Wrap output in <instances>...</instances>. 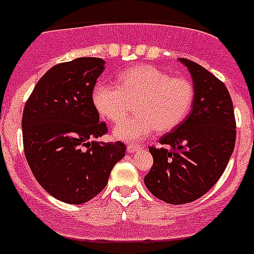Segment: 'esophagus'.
<instances>
[{"label": "esophagus", "instance_id": "1", "mask_svg": "<svg viewBox=\"0 0 254 254\" xmlns=\"http://www.w3.org/2000/svg\"><path fill=\"white\" fill-rule=\"evenodd\" d=\"M143 146H139V145H135V144H127V151L129 153H136V151L141 150Z\"/></svg>", "mask_w": 254, "mask_h": 254}]
</instances>
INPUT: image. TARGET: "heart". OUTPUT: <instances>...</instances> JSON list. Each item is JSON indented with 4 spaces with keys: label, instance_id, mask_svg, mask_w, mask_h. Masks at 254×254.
I'll return each instance as SVG.
<instances>
[{
    "label": "heart",
    "instance_id": "obj_1",
    "mask_svg": "<svg viewBox=\"0 0 254 254\" xmlns=\"http://www.w3.org/2000/svg\"><path fill=\"white\" fill-rule=\"evenodd\" d=\"M194 89L184 77H170L155 66H134L119 76L118 84L99 82L92 90V104L113 123L124 119L135 103V115L115 127L114 136L125 141L148 138L156 129L169 131L188 115Z\"/></svg>",
    "mask_w": 254,
    "mask_h": 254
}]
</instances>
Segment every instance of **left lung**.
<instances>
[{"label":"left lung","instance_id":"1","mask_svg":"<svg viewBox=\"0 0 254 254\" xmlns=\"http://www.w3.org/2000/svg\"><path fill=\"white\" fill-rule=\"evenodd\" d=\"M193 80L190 114L150 146L154 164L144 178L153 195L186 204L204 195L223 174L236 144L233 103L226 85L187 59H179Z\"/></svg>","mask_w":254,"mask_h":254}]
</instances>
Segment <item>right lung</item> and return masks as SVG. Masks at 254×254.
Masks as SVG:
<instances>
[{"mask_svg":"<svg viewBox=\"0 0 254 254\" xmlns=\"http://www.w3.org/2000/svg\"><path fill=\"white\" fill-rule=\"evenodd\" d=\"M104 68L99 58L59 64L39 80L23 109V149L31 172L47 193L68 204L98 195L127 150L122 141L94 140L108 131L92 104Z\"/></svg>","mask_w":254,"mask_h":254,"instance_id":"right-lung-1","label":"right lung"}]
</instances>
